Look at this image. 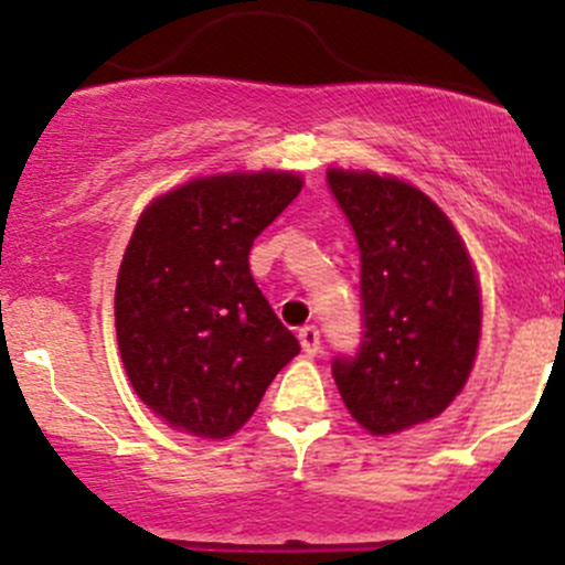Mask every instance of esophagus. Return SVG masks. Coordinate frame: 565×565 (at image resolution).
<instances>
[{
    "instance_id": "34e87169",
    "label": "esophagus",
    "mask_w": 565,
    "mask_h": 565,
    "mask_svg": "<svg viewBox=\"0 0 565 565\" xmlns=\"http://www.w3.org/2000/svg\"><path fill=\"white\" fill-rule=\"evenodd\" d=\"M299 342L301 348H305V353L316 356V353L321 351V331H318V326H301Z\"/></svg>"
}]
</instances>
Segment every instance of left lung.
<instances>
[{"instance_id": "obj_1", "label": "left lung", "mask_w": 565, "mask_h": 565, "mask_svg": "<svg viewBox=\"0 0 565 565\" xmlns=\"http://www.w3.org/2000/svg\"><path fill=\"white\" fill-rule=\"evenodd\" d=\"M362 258V340L331 375L351 416L392 435L449 408L473 367L481 299L455 225L422 190L377 173H326Z\"/></svg>"}]
</instances>
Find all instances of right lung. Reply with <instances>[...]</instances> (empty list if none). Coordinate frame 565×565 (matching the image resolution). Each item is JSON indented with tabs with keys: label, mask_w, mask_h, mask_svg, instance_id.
I'll use <instances>...</instances> for the list:
<instances>
[{
	"label": "right lung",
	"mask_w": 565,
	"mask_h": 565,
	"mask_svg": "<svg viewBox=\"0 0 565 565\" xmlns=\"http://www.w3.org/2000/svg\"><path fill=\"white\" fill-rule=\"evenodd\" d=\"M285 171L195 179L141 214L116 280V340L138 397L171 427L228 438L296 353L249 249L299 195Z\"/></svg>",
	"instance_id": "right-lung-1"
}]
</instances>
